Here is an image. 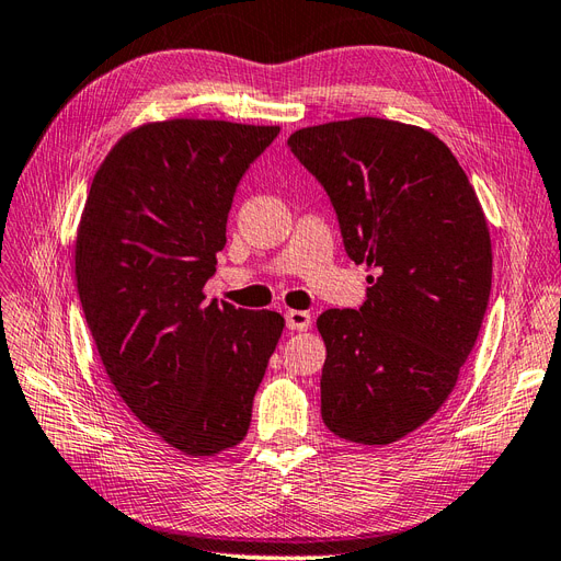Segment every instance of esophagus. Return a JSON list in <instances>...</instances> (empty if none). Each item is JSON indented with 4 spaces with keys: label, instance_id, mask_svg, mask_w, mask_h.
Listing matches in <instances>:
<instances>
[{
    "label": "esophagus",
    "instance_id": "obj_1",
    "mask_svg": "<svg viewBox=\"0 0 561 561\" xmlns=\"http://www.w3.org/2000/svg\"><path fill=\"white\" fill-rule=\"evenodd\" d=\"M312 324V314L302 310H289L286 312V327L291 331H308Z\"/></svg>",
    "mask_w": 561,
    "mask_h": 561
}]
</instances>
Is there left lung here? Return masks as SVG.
<instances>
[{
	"instance_id": "1",
	"label": "left lung",
	"mask_w": 561,
	"mask_h": 561,
	"mask_svg": "<svg viewBox=\"0 0 561 561\" xmlns=\"http://www.w3.org/2000/svg\"><path fill=\"white\" fill-rule=\"evenodd\" d=\"M289 148L324 185L357 265L359 310H327L322 419L347 442L392 444L439 411L491 294L486 218L454 152L421 126L357 117L308 126Z\"/></svg>"
}]
</instances>
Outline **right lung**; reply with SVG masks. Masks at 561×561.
I'll return each mask as SVG.
<instances>
[{
    "label": "right lung",
    "mask_w": 561,
    "mask_h": 561,
    "mask_svg": "<svg viewBox=\"0 0 561 561\" xmlns=\"http://www.w3.org/2000/svg\"><path fill=\"white\" fill-rule=\"evenodd\" d=\"M279 126L142 124L95 171L75 244L77 291L107 378L187 456L247 437L284 317L206 302L242 175Z\"/></svg>",
    "instance_id": "add662e5"
}]
</instances>
